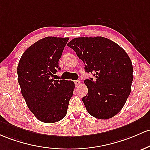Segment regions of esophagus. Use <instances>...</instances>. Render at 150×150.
<instances>
[{
  "mask_svg": "<svg viewBox=\"0 0 150 150\" xmlns=\"http://www.w3.org/2000/svg\"><path fill=\"white\" fill-rule=\"evenodd\" d=\"M74 83H75V87H78L79 85H80V80H75V81H74Z\"/></svg>",
  "mask_w": 150,
  "mask_h": 150,
  "instance_id": "1",
  "label": "esophagus"
}]
</instances>
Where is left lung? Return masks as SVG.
<instances>
[{"instance_id": "8db88e82", "label": "left lung", "mask_w": 150, "mask_h": 150, "mask_svg": "<svg viewBox=\"0 0 150 150\" xmlns=\"http://www.w3.org/2000/svg\"><path fill=\"white\" fill-rule=\"evenodd\" d=\"M95 79L84 81L88 93L83 102L88 113L107 120L122 109L131 92L133 69L127 52L104 37L76 38L67 43Z\"/></svg>"}]
</instances>
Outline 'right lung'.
<instances>
[{"label":"right lung","instance_id":"right-lung-1","mask_svg":"<svg viewBox=\"0 0 150 150\" xmlns=\"http://www.w3.org/2000/svg\"><path fill=\"white\" fill-rule=\"evenodd\" d=\"M69 38L46 37L30 46L17 67L18 80L27 106L45 123L61 120L67 114L75 83L54 80L58 61Z\"/></svg>","mask_w":150,"mask_h":150}]
</instances>
